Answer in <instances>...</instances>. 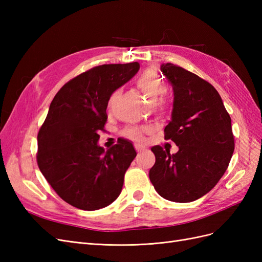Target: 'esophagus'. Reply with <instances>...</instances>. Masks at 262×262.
Returning <instances> with one entry per match:
<instances>
[{
  "label": "esophagus",
  "mask_w": 262,
  "mask_h": 262,
  "mask_svg": "<svg viewBox=\"0 0 262 262\" xmlns=\"http://www.w3.org/2000/svg\"><path fill=\"white\" fill-rule=\"evenodd\" d=\"M134 148H136L137 152H142V150L144 149V146L139 144V143H136V144H134Z\"/></svg>",
  "instance_id": "esophagus-1"
}]
</instances>
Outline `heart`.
Listing matches in <instances>:
<instances>
[{"instance_id": "heart-1", "label": "heart", "mask_w": 262, "mask_h": 262, "mask_svg": "<svg viewBox=\"0 0 262 262\" xmlns=\"http://www.w3.org/2000/svg\"><path fill=\"white\" fill-rule=\"evenodd\" d=\"M134 85L143 94V96L148 101H150L152 113H154L158 117H163L168 114L170 109V101L164 95V93L166 92V86L156 69L148 68L144 70L143 72H141L136 77V80H134ZM118 94V91L112 94V96L109 98V104H112L117 98ZM147 128H145V130ZM142 132H143V130L140 128H126L125 130H123L122 133L126 138L140 141L143 139Z\"/></svg>"}]
</instances>
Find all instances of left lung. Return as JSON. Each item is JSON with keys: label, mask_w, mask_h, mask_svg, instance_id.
Masks as SVG:
<instances>
[{"label": "left lung", "mask_w": 262, "mask_h": 262, "mask_svg": "<svg viewBox=\"0 0 262 262\" xmlns=\"http://www.w3.org/2000/svg\"><path fill=\"white\" fill-rule=\"evenodd\" d=\"M173 90L171 120L165 139L175 142L176 154L153 146L155 164L149 180L164 199L187 203L212 190L226 171L235 143L232 120L217 91L184 68H161Z\"/></svg>", "instance_id": "obj_1"}]
</instances>
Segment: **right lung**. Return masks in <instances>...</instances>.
Masks as SVG:
<instances>
[{
	"label": "right lung",
	"mask_w": 262,
	"mask_h": 262,
	"mask_svg": "<svg viewBox=\"0 0 262 262\" xmlns=\"http://www.w3.org/2000/svg\"><path fill=\"white\" fill-rule=\"evenodd\" d=\"M138 62L92 68L61 87L38 132L37 163L55 192L73 207L94 211L113 203L137 156L131 142L98 145L112 94L132 78Z\"/></svg>",
	"instance_id": "add662e5"
}]
</instances>
